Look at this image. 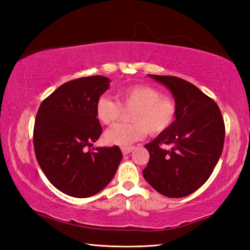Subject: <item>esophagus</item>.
I'll return each mask as SVG.
<instances>
[{
	"instance_id": "esophagus-1",
	"label": "esophagus",
	"mask_w": 250,
	"mask_h": 250,
	"mask_svg": "<svg viewBox=\"0 0 250 250\" xmlns=\"http://www.w3.org/2000/svg\"><path fill=\"white\" fill-rule=\"evenodd\" d=\"M133 150V147L132 146H128V147H121V151H122V153H124L125 155H126V154H129L131 151Z\"/></svg>"
}]
</instances>
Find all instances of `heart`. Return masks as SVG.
<instances>
[{
  "label": "heart",
  "mask_w": 250,
  "mask_h": 250,
  "mask_svg": "<svg viewBox=\"0 0 250 250\" xmlns=\"http://www.w3.org/2000/svg\"><path fill=\"white\" fill-rule=\"evenodd\" d=\"M118 98L125 107L134 108L130 115L132 124L116 125L104 133V141L110 146L128 147L150 134H159L173 125L177 108L175 101L163 97L154 87L146 84L124 88L118 92ZM96 116L104 125H112L120 116V104L103 96L96 103Z\"/></svg>",
  "instance_id": "1"
}]
</instances>
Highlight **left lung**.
Listing matches in <instances>:
<instances>
[{
  "instance_id": "obj_1",
  "label": "left lung",
  "mask_w": 250,
  "mask_h": 250,
  "mask_svg": "<svg viewBox=\"0 0 250 250\" xmlns=\"http://www.w3.org/2000/svg\"><path fill=\"white\" fill-rule=\"evenodd\" d=\"M149 76L172 92L177 113L170 128L145 146L150 160L142 174L164 196H188L208 180L221 158L225 139L221 110L213 99L184 79ZM163 143L173 146L162 149Z\"/></svg>"
}]
</instances>
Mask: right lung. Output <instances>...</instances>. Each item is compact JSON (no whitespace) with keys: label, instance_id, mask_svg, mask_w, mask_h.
I'll list each match as a JSON object with an SVG mask.
<instances>
[{"label":"right lung","instance_id":"1","mask_svg":"<svg viewBox=\"0 0 250 250\" xmlns=\"http://www.w3.org/2000/svg\"><path fill=\"white\" fill-rule=\"evenodd\" d=\"M110 87L104 76L78 78L58 87L42 104L34 126V149L48 181L66 195H95L115 176L122 160L119 146H87L98 140L101 125L96 103Z\"/></svg>","mask_w":250,"mask_h":250}]
</instances>
